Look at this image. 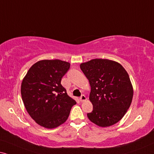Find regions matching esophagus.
Wrapping results in <instances>:
<instances>
[{"label": "esophagus", "mask_w": 154, "mask_h": 154, "mask_svg": "<svg viewBox=\"0 0 154 154\" xmlns=\"http://www.w3.org/2000/svg\"><path fill=\"white\" fill-rule=\"evenodd\" d=\"M79 100H80L82 102H85V101H86V100H87V97H85V95H84V94H82L80 97H79Z\"/></svg>", "instance_id": "esophagus-1"}]
</instances>
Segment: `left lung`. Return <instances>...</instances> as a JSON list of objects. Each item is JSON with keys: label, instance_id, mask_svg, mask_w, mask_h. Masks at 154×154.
I'll return each mask as SVG.
<instances>
[{"label": "left lung", "instance_id": "8db88e82", "mask_svg": "<svg viewBox=\"0 0 154 154\" xmlns=\"http://www.w3.org/2000/svg\"><path fill=\"white\" fill-rule=\"evenodd\" d=\"M80 69L91 87L89 100L93 110L87 117L101 127L117 123L129 109L133 98V87L127 72L119 63L106 59L82 63Z\"/></svg>", "mask_w": 154, "mask_h": 154}]
</instances>
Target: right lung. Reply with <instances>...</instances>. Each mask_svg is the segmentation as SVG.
Segmentation results:
<instances>
[{"label":"right lung","mask_w":154,"mask_h":154,"mask_svg":"<svg viewBox=\"0 0 154 154\" xmlns=\"http://www.w3.org/2000/svg\"><path fill=\"white\" fill-rule=\"evenodd\" d=\"M70 64L60 60H43L31 67L23 79L21 96L32 119L47 129L65 123L76 102L61 85Z\"/></svg>","instance_id":"1"}]
</instances>
